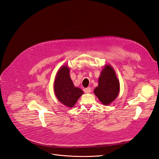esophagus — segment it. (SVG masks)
Returning <instances> with one entry per match:
<instances>
[{
	"label": "esophagus",
	"mask_w": 159,
	"mask_h": 159,
	"mask_svg": "<svg viewBox=\"0 0 159 159\" xmlns=\"http://www.w3.org/2000/svg\"><path fill=\"white\" fill-rule=\"evenodd\" d=\"M84 93H90L91 92V88L90 87H88V88L84 89Z\"/></svg>",
	"instance_id": "esophagus-1"
}]
</instances>
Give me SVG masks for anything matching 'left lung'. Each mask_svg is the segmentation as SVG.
<instances>
[{"label": "left lung", "mask_w": 159, "mask_h": 159, "mask_svg": "<svg viewBox=\"0 0 159 159\" xmlns=\"http://www.w3.org/2000/svg\"><path fill=\"white\" fill-rule=\"evenodd\" d=\"M119 91L120 83L115 71L110 65H106L102 71L94 94L102 104L107 105L116 98Z\"/></svg>", "instance_id": "left-lung-1"}]
</instances>
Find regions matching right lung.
Returning <instances> with one entry per match:
<instances>
[{
  "instance_id": "obj_1",
  "label": "right lung",
  "mask_w": 159,
  "mask_h": 159,
  "mask_svg": "<svg viewBox=\"0 0 159 159\" xmlns=\"http://www.w3.org/2000/svg\"><path fill=\"white\" fill-rule=\"evenodd\" d=\"M54 91L59 102L70 107H73L83 94V90L74 86L67 66H63L59 70L54 83Z\"/></svg>"
}]
</instances>
